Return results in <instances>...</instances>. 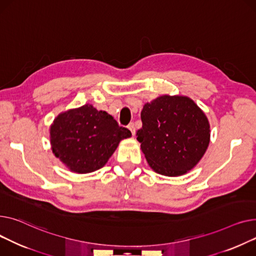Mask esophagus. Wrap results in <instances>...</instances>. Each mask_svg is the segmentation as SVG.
I'll list each match as a JSON object with an SVG mask.
<instances>
[{"label":"esophagus","instance_id":"1","mask_svg":"<svg viewBox=\"0 0 256 256\" xmlns=\"http://www.w3.org/2000/svg\"><path fill=\"white\" fill-rule=\"evenodd\" d=\"M128 128H129V130L131 131V133L134 135V134H135V126H134V123H130V124L128 125Z\"/></svg>","mask_w":256,"mask_h":256}]
</instances>
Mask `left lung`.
I'll list each match as a JSON object with an SVG mask.
<instances>
[{"mask_svg": "<svg viewBox=\"0 0 256 256\" xmlns=\"http://www.w3.org/2000/svg\"><path fill=\"white\" fill-rule=\"evenodd\" d=\"M140 116L138 140L157 174L182 176L202 158L210 142V124L192 99L160 96L144 105Z\"/></svg>", "mask_w": 256, "mask_h": 256, "instance_id": "1", "label": "left lung"}]
</instances>
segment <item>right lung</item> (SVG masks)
<instances>
[{
    "label": "right lung",
    "instance_id": "obj_1",
    "mask_svg": "<svg viewBox=\"0 0 256 256\" xmlns=\"http://www.w3.org/2000/svg\"><path fill=\"white\" fill-rule=\"evenodd\" d=\"M50 133L54 156L78 174L103 168L118 142L131 136V132L118 126L110 114L91 104L60 114Z\"/></svg>",
    "mask_w": 256,
    "mask_h": 256
}]
</instances>
